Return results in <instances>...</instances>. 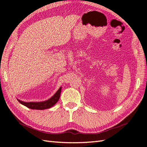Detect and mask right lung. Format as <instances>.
<instances>
[{"instance_id": "1", "label": "right lung", "mask_w": 147, "mask_h": 147, "mask_svg": "<svg viewBox=\"0 0 147 147\" xmlns=\"http://www.w3.org/2000/svg\"><path fill=\"white\" fill-rule=\"evenodd\" d=\"M61 91V88H60L58 90V91L55 93V94L53 96H52L51 98L49 99L48 100L43 101V102H26L18 99V101L22 105H24V106H26L29 109H36V110L46 109H49L52 106H53L54 105L58 102L59 99Z\"/></svg>"}]
</instances>
